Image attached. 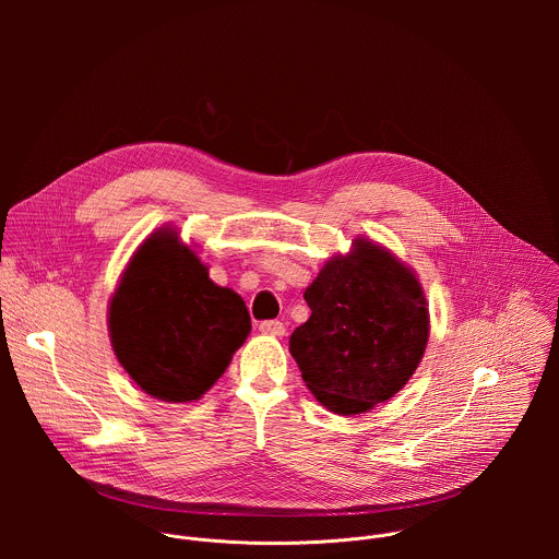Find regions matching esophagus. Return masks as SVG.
<instances>
[{"label": "esophagus", "mask_w": 559, "mask_h": 559, "mask_svg": "<svg viewBox=\"0 0 559 559\" xmlns=\"http://www.w3.org/2000/svg\"><path fill=\"white\" fill-rule=\"evenodd\" d=\"M259 330H261L263 334H267V336H283V334H285V325H283L281 321H263V323L259 325Z\"/></svg>", "instance_id": "obj_1"}]
</instances>
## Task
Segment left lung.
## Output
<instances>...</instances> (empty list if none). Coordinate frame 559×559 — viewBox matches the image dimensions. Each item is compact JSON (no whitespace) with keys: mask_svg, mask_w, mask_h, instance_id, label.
<instances>
[{"mask_svg":"<svg viewBox=\"0 0 559 559\" xmlns=\"http://www.w3.org/2000/svg\"><path fill=\"white\" fill-rule=\"evenodd\" d=\"M305 289L309 321L289 352L316 401L341 416L365 414L401 391L429 343V309L414 270L356 238Z\"/></svg>","mask_w":559,"mask_h":559,"instance_id":"obj_1","label":"left lung"}]
</instances>
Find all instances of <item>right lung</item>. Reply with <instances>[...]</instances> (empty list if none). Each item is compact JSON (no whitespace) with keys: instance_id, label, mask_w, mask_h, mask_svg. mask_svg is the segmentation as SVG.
<instances>
[{"instance_id":"right-lung-1","label":"right lung","mask_w":559,"mask_h":559,"mask_svg":"<svg viewBox=\"0 0 559 559\" xmlns=\"http://www.w3.org/2000/svg\"><path fill=\"white\" fill-rule=\"evenodd\" d=\"M250 330L243 298L212 283L207 265L173 227L156 229L139 246L108 309L117 360L164 403L199 401Z\"/></svg>"}]
</instances>
